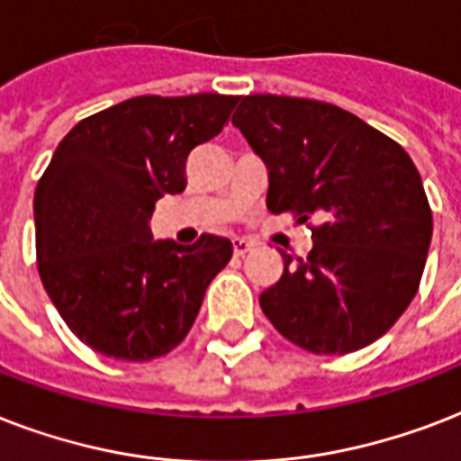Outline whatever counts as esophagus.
<instances>
[{
    "label": "esophagus",
    "instance_id": "esophagus-1",
    "mask_svg": "<svg viewBox=\"0 0 461 461\" xmlns=\"http://www.w3.org/2000/svg\"><path fill=\"white\" fill-rule=\"evenodd\" d=\"M252 248H255V242L248 240V238H233V252H235V257L248 255V252Z\"/></svg>",
    "mask_w": 461,
    "mask_h": 461
}]
</instances>
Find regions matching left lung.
<instances>
[{
  "mask_svg": "<svg viewBox=\"0 0 461 461\" xmlns=\"http://www.w3.org/2000/svg\"><path fill=\"white\" fill-rule=\"evenodd\" d=\"M233 124L269 170L267 209L315 219L308 257L259 295L279 334L310 353H351L380 339L419 291L433 235L409 153L331 103L245 95Z\"/></svg>",
  "mask_w": 461,
  "mask_h": 461,
  "instance_id": "obj_1",
  "label": "left lung"
}]
</instances>
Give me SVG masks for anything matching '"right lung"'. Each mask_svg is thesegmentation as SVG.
I'll return each instance as SVG.
<instances>
[{
  "mask_svg": "<svg viewBox=\"0 0 461 461\" xmlns=\"http://www.w3.org/2000/svg\"><path fill=\"white\" fill-rule=\"evenodd\" d=\"M238 95H139L86 117L35 187L38 271L74 334L117 360L158 358L187 337L228 238L153 240V206L187 185L192 149L213 139Z\"/></svg>",
  "mask_w": 461,
  "mask_h": 461,
  "instance_id": "1",
  "label": "right lung"
}]
</instances>
